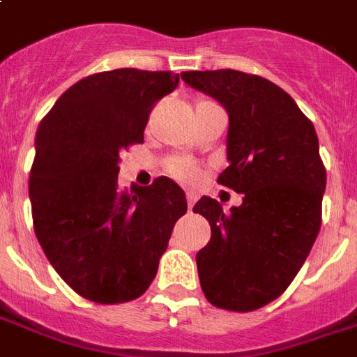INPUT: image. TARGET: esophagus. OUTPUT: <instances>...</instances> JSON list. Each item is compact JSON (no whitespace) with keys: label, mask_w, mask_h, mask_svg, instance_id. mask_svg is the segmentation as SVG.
Here are the masks:
<instances>
[{"label":"esophagus","mask_w":357,"mask_h":357,"mask_svg":"<svg viewBox=\"0 0 357 357\" xmlns=\"http://www.w3.org/2000/svg\"><path fill=\"white\" fill-rule=\"evenodd\" d=\"M195 202H197V195L195 192H187V206H189V210H192Z\"/></svg>","instance_id":"obj_1"}]
</instances>
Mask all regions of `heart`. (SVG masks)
I'll return each instance as SVG.
<instances>
[{
    "mask_svg": "<svg viewBox=\"0 0 357 357\" xmlns=\"http://www.w3.org/2000/svg\"><path fill=\"white\" fill-rule=\"evenodd\" d=\"M210 105H215L212 100L199 98L197 104H195V113L200 112V109H204V107H210ZM166 172H168L170 178H174L176 181H179V183H185V185H197L200 181V178H202V170L192 162L191 158L185 157L170 158V160L166 162Z\"/></svg>",
    "mask_w": 357,
    "mask_h": 357,
    "instance_id": "obj_1",
    "label": "heart"
}]
</instances>
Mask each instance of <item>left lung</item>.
Returning a JSON list of instances; mask_svg holds the SVG:
<instances>
[{"label":"left lung","instance_id":"1","mask_svg":"<svg viewBox=\"0 0 357 357\" xmlns=\"http://www.w3.org/2000/svg\"><path fill=\"white\" fill-rule=\"evenodd\" d=\"M181 79L229 113V166L218 183L242 192L231 212L210 197L192 208L212 227L197 253L200 287L218 308L257 310L286 291L321 227L326 166L318 136L268 79L236 70L183 71Z\"/></svg>","mask_w":357,"mask_h":357}]
</instances>
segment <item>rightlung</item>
Returning <instances> with one entry per match:
<instances>
[{
  "instance_id": "add662e5",
  "label": "right lung",
  "mask_w": 357,
  "mask_h": 357,
  "mask_svg": "<svg viewBox=\"0 0 357 357\" xmlns=\"http://www.w3.org/2000/svg\"><path fill=\"white\" fill-rule=\"evenodd\" d=\"M178 83L172 71L94 73L39 123L30 170L33 229L54 271L84 299L117 305L144 295L185 215V192L170 178L130 191L117 183L119 153L144 144L149 113Z\"/></svg>"
}]
</instances>
